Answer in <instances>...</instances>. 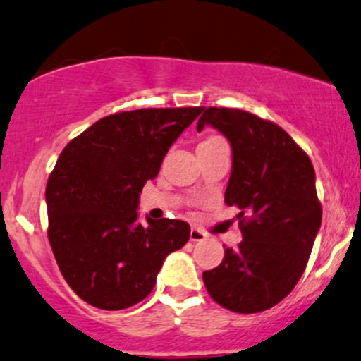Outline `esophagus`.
I'll use <instances>...</instances> for the list:
<instances>
[{"label": "esophagus", "instance_id": "1", "mask_svg": "<svg viewBox=\"0 0 361 361\" xmlns=\"http://www.w3.org/2000/svg\"><path fill=\"white\" fill-rule=\"evenodd\" d=\"M189 237H191L192 242H201V240H204V238L208 237V235L202 232V230L196 228V226H192V228H191V235H189Z\"/></svg>", "mask_w": 361, "mask_h": 361}]
</instances>
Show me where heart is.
<instances>
[{"label":"heart","instance_id":"heart-1","mask_svg":"<svg viewBox=\"0 0 361 361\" xmlns=\"http://www.w3.org/2000/svg\"><path fill=\"white\" fill-rule=\"evenodd\" d=\"M218 137H220V136H209L208 140H218Z\"/></svg>","mask_w":361,"mask_h":361}]
</instances>
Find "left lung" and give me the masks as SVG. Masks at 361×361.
<instances>
[{
  "label": "left lung",
  "mask_w": 361,
  "mask_h": 361,
  "mask_svg": "<svg viewBox=\"0 0 361 361\" xmlns=\"http://www.w3.org/2000/svg\"><path fill=\"white\" fill-rule=\"evenodd\" d=\"M213 126L232 145L225 202L237 206L242 242L202 273L216 303L256 314L279 303L305 271L321 228L314 165L278 124L226 107H202L197 131Z\"/></svg>",
  "instance_id": "1"
}]
</instances>
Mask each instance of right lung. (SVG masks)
<instances>
[{
  "label": "right lung",
  "instance_id": "obj_1",
  "mask_svg": "<svg viewBox=\"0 0 361 361\" xmlns=\"http://www.w3.org/2000/svg\"><path fill=\"white\" fill-rule=\"evenodd\" d=\"M202 107L137 109L102 117L61 152L46 185L47 237L82 300L123 310L147 298L165 257L188 244L182 220L137 221L140 192Z\"/></svg>",
  "mask_w": 361,
  "mask_h": 361
}]
</instances>
